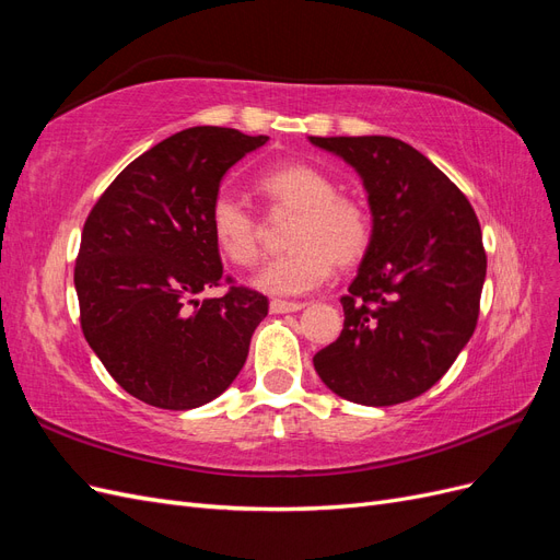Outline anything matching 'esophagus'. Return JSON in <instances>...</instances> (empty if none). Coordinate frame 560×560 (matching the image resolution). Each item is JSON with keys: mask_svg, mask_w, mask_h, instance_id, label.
Masks as SVG:
<instances>
[{"mask_svg": "<svg viewBox=\"0 0 560 560\" xmlns=\"http://www.w3.org/2000/svg\"><path fill=\"white\" fill-rule=\"evenodd\" d=\"M303 306H306V303H301V301L273 299V301H270V313H276V315H280V313H296V311H301Z\"/></svg>", "mask_w": 560, "mask_h": 560, "instance_id": "obj_1", "label": "esophagus"}]
</instances>
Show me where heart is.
I'll use <instances>...</instances> for the list:
<instances>
[{"instance_id":"heart-1","label":"heart","mask_w":560,"mask_h":560,"mask_svg":"<svg viewBox=\"0 0 560 560\" xmlns=\"http://www.w3.org/2000/svg\"><path fill=\"white\" fill-rule=\"evenodd\" d=\"M259 191L276 208L296 214L290 252L270 259L252 284L273 296L306 294L325 282L334 264H358L371 243L374 222L362 200L338 196L325 171L301 161L280 163L259 177ZM210 231L217 249L235 266H252L261 254L259 222L243 200L222 191L210 206Z\"/></svg>"}]
</instances>
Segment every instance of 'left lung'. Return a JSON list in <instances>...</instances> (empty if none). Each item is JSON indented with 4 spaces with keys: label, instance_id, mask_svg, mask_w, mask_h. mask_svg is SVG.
Here are the masks:
<instances>
[{
    "label": "left lung",
    "instance_id": "1",
    "mask_svg": "<svg viewBox=\"0 0 560 560\" xmlns=\"http://www.w3.org/2000/svg\"><path fill=\"white\" fill-rule=\"evenodd\" d=\"M360 175L374 233L348 287L343 331L315 371L364 406L409 401L442 378L477 327L486 280L479 219L418 149L385 135L308 138Z\"/></svg>",
    "mask_w": 560,
    "mask_h": 560
}]
</instances>
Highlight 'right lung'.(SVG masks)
<instances>
[{
	"mask_svg": "<svg viewBox=\"0 0 560 560\" xmlns=\"http://www.w3.org/2000/svg\"><path fill=\"white\" fill-rule=\"evenodd\" d=\"M266 142L217 126L175 132L135 159L83 224L74 268L83 336L149 406L186 411L222 395L268 315V299L247 287L196 299L224 276L210 231L219 184Z\"/></svg>",
	"mask_w": 560,
	"mask_h": 560,
	"instance_id": "obj_1",
	"label": "right lung"
}]
</instances>
